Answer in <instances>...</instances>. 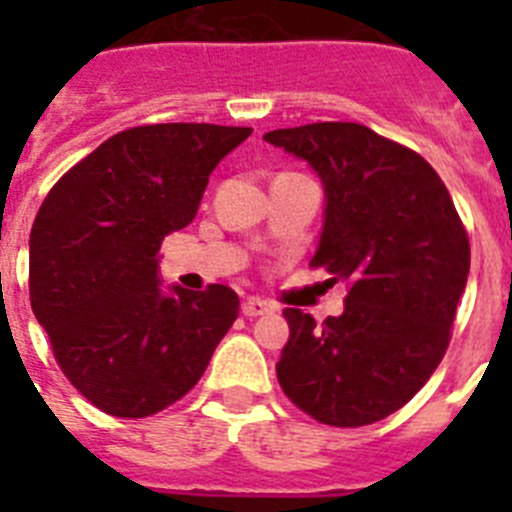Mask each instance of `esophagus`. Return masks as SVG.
<instances>
[{
	"mask_svg": "<svg viewBox=\"0 0 512 512\" xmlns=\"http://www.w3.org/2000/svg\"><path fill=\"white\" fill-rule=\"evenodd\" d=\"M241 310L246 318H259V315H264V312L271 310V305L266 300H261V297H246Z\"/></svg>",
	"mask_w": 512,
	"mask_h": 512,
	"instance_id": "34e87169",
	"label": "esophagus"
}]
</instances>
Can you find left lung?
<instances>
[{
    "mask_svg": "<svg viewBox=\"0 0 512 512\" xmlns=\"http://www.w3.org/2000/svg\"><path fill=\"white\" fill-rule=\"evenodd\" d=\"M325 184L310 266L348 284L323 325L287 307L277 379L302 413L336 428L377 423L415 397L451 341L469 277V235L441 176L413 148L359 122L271 130Z\"/></svg>",
    "mask_w": 512,
    "mask_h": 512,
    "instance_id": "left-lung-1",
    "label": "left lung"
}]
</instances>
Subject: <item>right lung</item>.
I'll use <instances>...</instances> for the list:
<instances>
[{
    "mask_svg": "<svg viewBox=\"0 0 512 512\" xmlns=\"http://www.w3.org/2000/svg\"><path fill=\"white\" fill-rule=\"evenodd\" d=\"M251 128L138 125L53 184L30 230V305L61 372L102 413L146 418L200 382L238 318L225 284L158 289V248L187 228Z\"/></svg>",
    "mask_w": 512,
    "mask_h": 512,
    "instance_id": "add662e5",
    "label": "right lung"
}]
</instances>
